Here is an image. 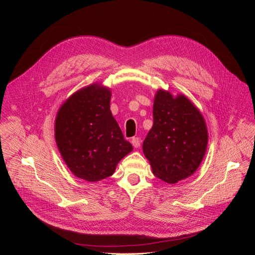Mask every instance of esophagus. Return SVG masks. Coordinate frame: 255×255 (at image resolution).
Returning a JSON list of instances; mask_svg holds the SVG:
<instances>
[{
  "instance_id": "34e87169",
  "label": "esophagus",
  "mask_w": 255,
  "mask_h": 255,
  "mask_svg": "<svg viewBox=\"0 0 255 255\" xmlns=\"http://www.w3.org/2000/svg\"><path fill=\"white\" fill-rule=\"evenodd\" d=\"M130 142H132L134 148H139V146H140V140H139V138H138V137H133L132 141H130Z\"/></svg>"
}]
</instances>
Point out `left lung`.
I'll list each match as a JSON object with an SVG mask.
<instances>
[{"label": "left lung", "instance_id": "left-lung-1", "mask_svg": "<svg viewBox=\"0 0 255 255\" xmlns=\"http://www.w3.org/2000/svg\"><path fill=\"white\" fill-rule=\"evenodd\" d=\"M208 140L203 116L189 100L159 89L153 104V127L142 144L156 177L174 184L194 174Z\"/></svg>", "mask_w": 255, "mask_h": 255}]
</instances>
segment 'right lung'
<instances>
[{
    "mask_svg": "<svg viewBox=\"0 0 255 255\" xmlns=\"http://www.w3.org/2000/svg\"><path fill=\"white\" fill-rule=\"evenodd\" d=\"M110 88L92 84L60 106L55 140L60 155L79 179L98 182L111 176L133 150L111 112Z\"/></svg>",
    "mask_w": 255,
    "mask_h": 255,
    "instance_id": "right-lung-1",
    "label": "right lung"
}]
</instances>
